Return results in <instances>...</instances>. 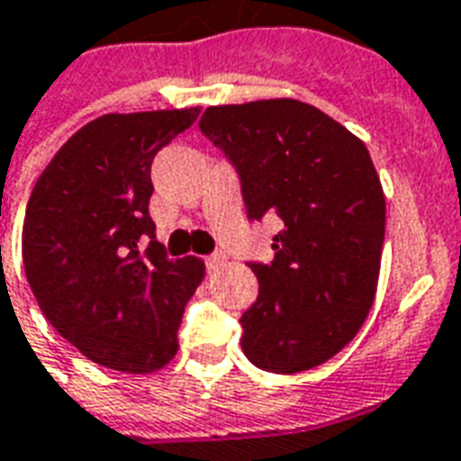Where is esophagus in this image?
<instances>
[{
    "instance_id": "esophagus-1",
    "label": "esophagus",
    "mask_w": 461,
    "mask_h": 461,
    "mask_svg": "<svg viewBox=\"0 0 461 461\" xmlns=\"http://www.w3.org/2000/svg\"><path fill=\"white\" fill-rule=\"evenodd\" d=\"M221 264H226V257H223V255L206 257V269H209V271H216Z\"/></svg>"
}]
</instances>
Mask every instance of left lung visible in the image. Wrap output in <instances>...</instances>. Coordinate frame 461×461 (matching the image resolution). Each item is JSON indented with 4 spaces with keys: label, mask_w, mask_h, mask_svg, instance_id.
I'll return each mask as SVG.
<instances>
[{
    "label": "left lung",
    "mask_w": 461,
    "mask_h": 461,
    "mask_svg": "<svg viewBox=\"0 0 461 461\" xmlns=\"http://www.w3.org/2000/svg\"><path fill=\"white\" fill-rule=\"evenodd\" d=\"M199 130L240 175L248 216L276 213L271 264H249L259 295L240 346L257 367L301 373L337 356L373 308L384 192L366 144L294 98L212 105Z\"/></svg>",
    "instance_id": "left-lung-1"
}]
</instances>
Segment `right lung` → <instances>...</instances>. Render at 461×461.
<instances>
[{"instance_id": "1", "label": "right lung", "mask_w": 461, "mask_h": 461, "mask_svg": "<svg viewBox=\"0 0 461 461\" xmlns=\"http://www.w3.org/2000/svg\"><path fill=\"white\" fill-rule=\"evenodd\" d=\"M199 108L110 113L84 124L35 182L23 269L50 324L78 353L120 373H153L177 353L199 257L167 259L149 216L151 160ZM151 237L141 253L138 240Z\"/></svg>"}]
</instances>
